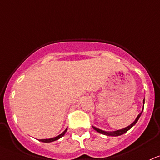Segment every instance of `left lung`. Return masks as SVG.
<instances>
[{
	"label": "left lung",
	"instance_id": "1",
	"mask_svg": "<svg viewBox=\"0 0 160 160\" xmlns=\"http://www.w3.org/2000/svg\"><path fill=\"white\" fill-rule=\"evenodd\" d=\"M143 105H144V99H143ZM143 112V111H142ZM142 112H140V113L138 115V116L137 117V118L135 119V121L134 122L132 123L131 124H130L129 126H128L127 128H123L122 130H118V131H113V132H106V131H102V130H100L99 128H97L96 127H93L92 126V128H93L94 130H96L97 132L100 133V134H105V135H108V136H114V137H116V136H120V135H122L123 134H124V133L127 132L128 130H130L131 128L133 127V126L135 124H136L137 122H138V119H139V118L140 117V115H141L142 114Z\"/></svg>",
	"mask_w": 160,
	"mask_h": 160
}]
</instances>
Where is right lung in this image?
I'll list each match as a JSON object with an SVG mask.
<instances>
[{
  "label": "right lung",
  "mask_w": 160,
  "mask_h": 160,
  "mask_svg": "<svg viewBox=\"0 0 160 160\" xmlns=\"http://www.w3.org/2000/svg\"><path fill=\"white\" fill-rule=\"evenodd\" d=\"M67 130H68V128H66V129H65V131H64V132L62 133V134H61L60 135H58V136L55 137V138H50V139H43V140H40V141H42V142H45V143H49V142H53V141H54V140H58L59 138H61V137H63V136H64V134H65V133L67 132Z\"/></svg>",
  "instance_id": "add662e5"
}]
</instances>
